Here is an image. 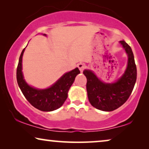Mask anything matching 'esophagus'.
<instances>
[{"label":"esophagus","instance_id":"obj_1","mask_svg":"<svg viewBox=\"0 0 149 149\" xmlns=\"http://www.w3.org/2000/svg\"><path fill=\"white\" fill-rule=\"evenodd\" d=\"M77 66H78L79 69L80 70L81 72H83L85 69V68H86V64H85L84 63H79Z\"/></svg>","mask_w":149,"mask_h":149}]
</instances>
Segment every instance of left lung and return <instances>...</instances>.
<instances>
[{"label": "left lung", "mask_w": 149, "mask_h": 149, "mask_svg": "<svg viewBox=\"0 0 149 149\" xmlns=\"http://www.w3.org/2000/svg\"><path fill=\"white\" fill-rule=\"evenodd\" d=\"M128 55V64L124 74L113 84L102 82L92 71L85 70L89 101L96 109L111 111L127 101L134 90L137 79V68L131 48L124 40L120 41Z\"/></svg>", "instance_id": "1"}]
</instances>
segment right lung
Masks as SVG:
<instances>
[{"label":"right lung","instance_id":"right-lung-1","mask_svg":"<svg viewBox=\"0 0 149 149\" xmlns=\"http://www.w3.org/2000/svg\"><path fill=\"white\" fill-rule=\"evenodd\" d=\"M24 49L25 48L21 53L16 70L17 82L23 95L34 107L41 111H51L58 109L66 100L68 92L80 70L77 68L65 73L49 88L38 90L32 88L25 82L22 72V59Z\"/></svg>","mask_w":149,"mask_h":149}]
</instances>
